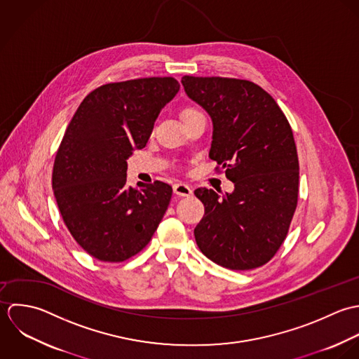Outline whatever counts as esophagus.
<instances>
[{"label":"esophagus","instance_id":"34e87169","mask_svg":"<svg viewBox=\"0 0 359 359\" xmlns=\"http://www.w3.org/2000/svg\"><path fill=\"white\" fill-rule=\"evenodd\" d=\"M173 193L177 194V196H180V197H190V196L193 194V190H191V187H190L189 184H186V183H176V184L173 186Z\"/></svg>","mask_w":359,"mask_h":359}]
</instances>
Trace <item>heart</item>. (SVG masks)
I'll return each instance as SVG.
<instances>
[{"instance_id": "heart-1", "label": "heart", "mask_w": 359, "mask_h": 359, "mask_svg": "<svg viewBox=\"0 0 359 359\" xmlns=\"http://www.w3.org/2000/svg\"><path fill=\"white\" fill-rule=\"evenodd\" d=\"M193 112H196V109H193V108H186V109L182 112V116H186V115L193 114Z\"/></svg>"}]
</instances>
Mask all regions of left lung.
Returning a JSON list of instances; mask_svg holds the SVG:
<instances>
[{"mask_svg":"<svg viewBox=\"0 0 359 359\" xmlns=\"http://www.w3.org/2000/svg\"><path fill=\"white\" fill-rule=\"evenodd\" d=\"M182 84L211 116L210 158L234 183L223 197L212 189L194 191L205 207L194 229L197 245L231 271L262 266L283 244L297 208L299 166L288 121L252 81L183 76Z\"/></svg>","mask_w":359,"mask_h":359,"instance_id":"left-lung-1","label":"left lung"}]
</instances>
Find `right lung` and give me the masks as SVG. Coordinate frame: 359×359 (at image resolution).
Here are the masks:
<instances>
[{"label": "right lung", "mask_w": 359, "mask_h": 359, "mask_svg": "<svg viewBox=\"0 0 359 359\" xmlns=\"http://www.w3.org/2000/svg\"><path fill=\"white\" fill-rule=\"evenodd\" d=\"M173 77L108 83L79 105L58 148L53 190L62 219L91 257L122 262L149 243L172 187L126 183V159L148 142L162 108L177 94Z\"/></svg>", "instance_id": "obj_1"}]
</instances>
